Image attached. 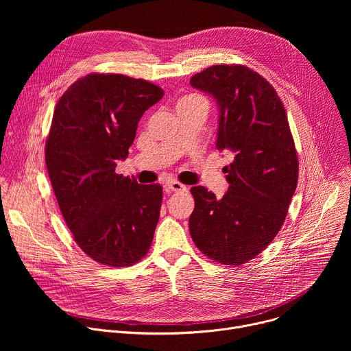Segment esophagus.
I'll use <instances>...</instances> for the list:
<instances>
[{
    "label": "esophagus",
    "instance_id": "34e87169",
    "mask_svg": "<svg viewBox=\"0 0 351 351\" xmlns=\"http://www.w3.org/2000/svg\"><path fill=\"white\" fill-rule=\"evenodd\" d=\"M165 189H167V191H169V193H179V191H184V190H186V186H183V184L179 183V182H168V183L165 184Z\"/></svg>",
    "mask_w": 351,
    "mask_h": 351
}]
</instances>
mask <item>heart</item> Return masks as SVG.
Segmentation results:
<instances>
[{
  "mask_svg": "<svg viewBox=\"0 0 351 351\" xmlns=\"http://www.w3.org/2000/svg\"><path fill=\"white\" fill-rule=\"evenodd\" d=\"M190 106H204V107H207V101H206V98L203 95L189 94V95H184L179 99L178 104H176V108L190 107Z\"/></svg>",
  "mask_w": 351,
  "mask_h": 351,
  "instance_id": "heart-1",
  "label": "heart"
}]
</instances>
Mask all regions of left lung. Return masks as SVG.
Wrapping results in <instances>:
<instances>
[{
	"label": "left lung",
	"mask_w": 351,
	"mask_h": 351,
	"mask_svg": "<svg viewBox=\"0 0 351 351\" xmlns=\"http://www.w3.org/2000/svg\"><path fill=\"white\" fill-rule=\"evenodd\" d=\"M219 108L217 148L232 156L221 199L204 186L190 189L191 239L208 258L241 265L280 230L298 180V160L286 110L276 90L243 65H213L190 79Z\"/></svg>",
	"instance_id": "8db88e82"
}]
</instances>
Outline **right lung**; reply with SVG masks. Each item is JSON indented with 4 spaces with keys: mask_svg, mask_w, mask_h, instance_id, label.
Wrapping results in <instances>:
<instances>
[{
    "mask_svg": "<svg viewBox=\"0 0 351 351\" xmlns=\"http://www.w3.org/2000/svg\"><path fill=\"white\" fill-rule=\"evenodd\" d=\"M164 90L119 73H90L57 103L45 141V164L75 241L94 261L130 267L153 243L161 184H138L115 172L144 111Z\"/></svg>",
    "mask_w": 351,
    "mask_h": 351,
    "instance_id": "right-lung-1",
    "label": "right lung"
}]
</instances>
